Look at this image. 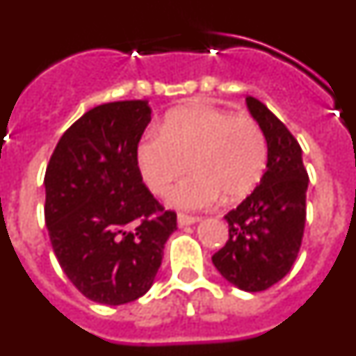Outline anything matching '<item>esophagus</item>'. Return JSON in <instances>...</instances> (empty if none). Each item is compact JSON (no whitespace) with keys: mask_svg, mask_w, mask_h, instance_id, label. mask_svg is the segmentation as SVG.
Here are the masks:
<instances>
[{"mask_svg":"<svg viewBox=\"0 0 356 356\" xmlns=\"http://www.w3.org/2000/svg\"><path fill=\"white\" fill-rule=\"evenodd\" d=\"M200 221V217L196 216H188V213H178V225L180 226H188L194 225V222Z\"/></svg>","mask_w":356,"mask_h":356,"instance_id":"1","label":"esophagus"}]
</instances>
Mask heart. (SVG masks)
Returning <instances> with one entry per match:
<instances>
[{
  "label": "heart",
  "instance_id": "1",
  "mask_svg": "<svg viewBox=\"0 0 356 356\" xmlns=\"http://www.w3.org/2000/svg\"><path fill=\"white\" fill-rule=\"evenodd\" d=\"M169 193L180 209H205L219 197L238 201L259 185L267 165V140L259 122L237 118L213 106L172 110L159 131H151L137 147V165L153 194Z\"/></svg>",
  "mask_w": 356,
  "mask_h": 356
}]
</instances>
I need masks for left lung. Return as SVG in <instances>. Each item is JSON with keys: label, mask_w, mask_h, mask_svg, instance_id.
<instances>
[{"label": "left lung", "mask_w": 356, "mask_h": 356, "mask_svg": "<svg viewBox=\"0 0 356 356\" xmlns=\"http://www.w3.org/2000/svg\"><path fill=\"white\" fill-rule=\"evenodd\" d=\"M267 140V169L253 193L225 216L228 241L212 257L229 284L260 292L291 271L307 221L308 172L301 146L271 110L246 97Z\"/></svg>", "instance_id": "left-lung-1"}]
</instances>
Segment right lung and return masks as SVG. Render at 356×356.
Wrapping results in <instances>:
<instances>
[{
  "instance_id": "right-lung-1",
  "label": "right lung",
  "mask_w": 356,
  "mask_h": 356,
  "mask_svg": "<svg viewBox=\"0 0 356 356\" xmlns=\"http://www.w3.org/2000/svg\"><path fill=\"white\" fill-rule=\"evenodd\" d=\"M149 121L146 99L94 106L64 131L44 176L56 260L96 303L124 305L146 294L176 229V212L153 197L137 165Z\"/></svg>"
}]
</instances>
